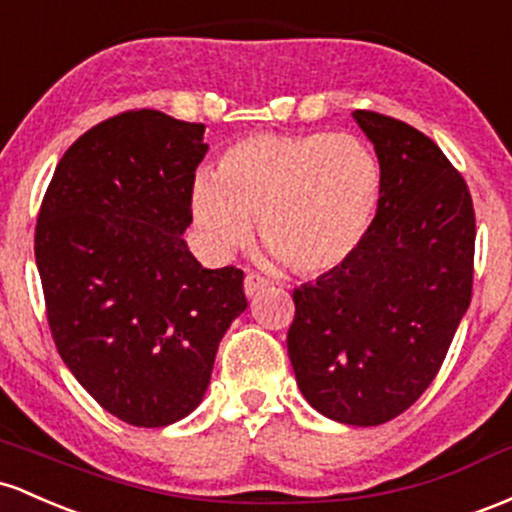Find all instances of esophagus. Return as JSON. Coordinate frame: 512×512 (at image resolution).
Returning a JSON list of instances; mask_svg holds the SVG:
<instances>
[{
    "label": "esophagus",
    "mask_w": 512,
    "mask_h": 512,
    "mask_svg": "<svg viewBox=\"0 0 512 512\" xmlns=\"http://www.w3.org/2000/svg\"><path fill=\"white\" fill-rule=\"evenodd\" d=\"M268 285H271V280L263 278V275H258V273H246V278H244V292H246V297H256L258 292L266 290Z\"/></svg>",
    "instance_id": "obj_1"
}]
</instances>
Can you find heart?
I'll list each match as a JSON object with an SVG mask.
<instances>
[{"mask_svg": "<svg viewBox=\"0 0 512 512\" xmlns=\"http://www.w3.org/2000/svg\"><path fill=\"white\" fill-rule=\"evenodd\" d=\"M382 191L380 162L348 132L251 135L198 174L191 208L210 249L258 239L292 273L333 271L367 234Z\"/></svg>", "mask_w": 512, "mask_h": 512, "instance_id": "b5f03b06", "label": "heart"}]
</instances>
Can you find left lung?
Masks as SVG:
<instances>
[{
	"mask_svg": "<svg viewBox=\"0 0 512 512\" xmlns=\"http://www.w3.org/2000/svg\"><path fill=\"white\" fill-rule=\"evenodd\" d=\"M353 118L380 159L377 215L350 258L292 292L287 355L319 413L380 426L430 387L472 302L476 217L428 135L375 111Z\"/></svg>",
	"mask_w": 512,
	"mask_h": 512,
	"instance_id": "obj_1",
	"label": "left lung"
}]
</instances>
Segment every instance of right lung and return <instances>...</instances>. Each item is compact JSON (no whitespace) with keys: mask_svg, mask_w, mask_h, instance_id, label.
Segmentation results:
<instances>
[{"mask_svg":"<svg viewBox=\"0 0 512 512\" xmlns=\"http://www.w3.org/2000/svg\"><path fill=\"white\" fill-rule=\"evenodd\" d=\"M203 132L152 108L118 113L67 149L40 203L36 263L57 353L137 428L203 401L217 346L246 309L244 271H208L181 237Z\"/></svg>","mask_w":512,"mask_h":512,"instance_id":"add662e5","label":"right lung"}]
</instances>
